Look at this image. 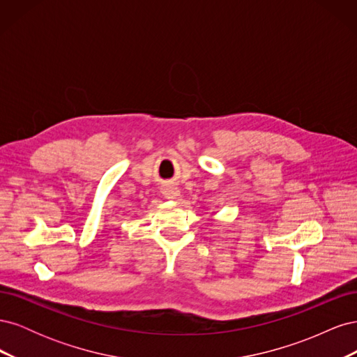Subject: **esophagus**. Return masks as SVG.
Listing matches in <instances>:
<instances>
[{
	"label": "esophagus",
	"mask_w": 357,
	"mask_h": 357,
	"mask_svg": "<svg viewBox=\"0 0 357 357\" xmlns=\"http://www.w3.org/2000/svg\"><path fill=\"white\" fill-rule=\"evenodd\" d=\"M162 193H164V197L167 199H178L180 198V190L176 188V186H164V189H162Z\"/></svg>",
	"instance_id": "obj_1"
}]
</instances>
